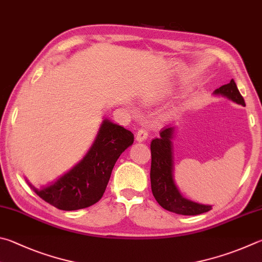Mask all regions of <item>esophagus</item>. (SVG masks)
I'll return each mask as SVG.
<instances>
[{
	"label": "esophagus",
	"mask_w": 262,
	"mask_h": 262,
	"mask_svg": "<svg viewBox=\"0 0 262 262\" xmlns=\"http://www.w3.org/2000/svg\"><path fill=\"white\" fill-rule=\"evenodd\" d=\"M147 136H149V134H147V130L145 129V128H140V129L136 133V140L139 142L145 141L147 139Z\"/></svg>",
	"instance_id": "esophagus-1"
}]
</instances>
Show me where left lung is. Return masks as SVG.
Returning <instances> with one entry per match:
<instances>
[{
    "label": "left lung",
    "mask_w": 262,
    "mask_h": 262,
    "mask_svg": "<svg viewBox=\"0 0 262 262\" xmlns=\"http://www.w3.org/2000/svg\"><path fill=\"white\" fill-rule=\"evenodd\" d=\"M215 94H221L232 101L245 106L244 98L242 96L234 80L229 83L221 85ZM172 134L170 127L163 128L158 139L151 142V189L152 193L161 207L165 210L182 214V215H197L211 210L210 205L193 203L183 198L178 191L173 181V155H172Z\"/></svg>",
    "instance_id": "8db88e82"
}]
</instances>
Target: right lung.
I'll return each mask as SVG.
<instances>
[{
	"instance_id": "add662e5",
	"label": "right lung",
	"mask_w": 262,
	"mask_h": 262,
	"mask_svg": "<svg viewBox=\"0 0 262 262\" xmlns=\"http://www.w3.org/2000/svg\"><path fill=\"white\" fill-rule=\"evenodd\" d=\"M133 142L132 132L104 120L93 146L77 166L49 187L33 190L45 202L63 211L92 206L105 192L116 161Z\"/></svg>"
}]
</instances>
